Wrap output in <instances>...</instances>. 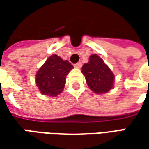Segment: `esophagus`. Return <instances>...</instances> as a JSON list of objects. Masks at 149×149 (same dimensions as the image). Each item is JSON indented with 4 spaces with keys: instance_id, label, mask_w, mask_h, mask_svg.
Masks as SVG:
<instances>
[{
    "instance_id": "34e87169",
    "label": "esophagus",
    "mask_w": 149,
    "mask_h": 149,
    "mask_svg": "<svg viewBox=\"0 0 149 149\" xmlns=\"http://www.w3.org/2000/svg\"><path fill=\"white\" fill-rule=\"evenodd\" d=\"M81 66H82V64H81V62H78L77 64H75L74 67L77 68H81Z\"/></svg>"
}]
</instances>
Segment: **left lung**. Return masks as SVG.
<instances>
[{"label":"left lung","mask_w":149,"mask_h":149,"mask_svg":"<svg viewBox=\"0 0 149 149\" xmlns=\"http://www.w3.org/2000/svg\"><path fill=\"white\" fill-rule=\"evenodd\" d=\"M88 86L97 94L108 93L113 88L114 74L99 56L93 54L88 63L82 66Z\"/></svg>","instance_id":"8db88e82"}]
</instances>
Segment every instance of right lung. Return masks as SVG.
Instances as JSON below:
<instances>
[{
	"mask_svg": "<svg viewBox=\"0 0 149 149\" xmlns=\"http://www.w3.org/2000/svg\"><path fill=\"white\" fill-rule=\"evenodd\" d=\"M73 66L66 60L64 61L53 54L46 60L36 74V84L40 93L56 97L65 88L66 76Z\"/></svg>",
	"mask_w": 149,
	"mask_h": 149,
	"instance_id": "right-lung-1",
	"label": "right lung"
}]
</instances>
